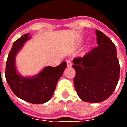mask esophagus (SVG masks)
I'll use <instances>...</instances> for the list:
<instances>
[{"label":"esophagus","instance_id":"esophagus-1","mask_svg":"<svg viewBox=\"0 0 127 127\" xmlns=\"http://www.w3.org/2000/svg\"><path fill=\"white\" fill-rule=\"evenodd\" d=\"M66 64H67V66H71V61H69V60H67V61H66Z\"/></svg>","mask_w":127,"mask_h":127}]
</instances>
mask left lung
Returning a JSON list of instances; mask_svg holds the SVG:
<instances>
[{"instance_id":"8db88e82","label":"left lung","mask_w":127,"mask_h":127,"mask_svg":"<svg viewBox=\"0 0 127 127\" xmlns=\"http://www.w3.org/2000/svg\"><path fill=\"white\" fill-rule=\"evenodd\" d=\"M97 47L73 60L74 86L82 101L100 103L112 95L120 76L116 48L109 37L96 30Z\"/></svg>"}]
</instances>
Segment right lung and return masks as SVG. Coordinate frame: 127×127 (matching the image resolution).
<instances>
[{"label":"right lung","mask_w":127,"mask_h":127,"mask_svg":"<svg viewBox=\"0 0 127 127\" xmlns=\"http://www.w3.org/2000/svg\"><path fill=\"white\" fill-rule=\"evenodd\" d=\"M31 38L29 34H25L13 43L7 60L5 77L10 88L18 98L31 103H44L52 96L58 79L66 68V63L63 61L56 67L46 66L34 77L21 76L16 71L15 56Z\"/></svg>","instance_id":"obj_1"}]
</instances>
